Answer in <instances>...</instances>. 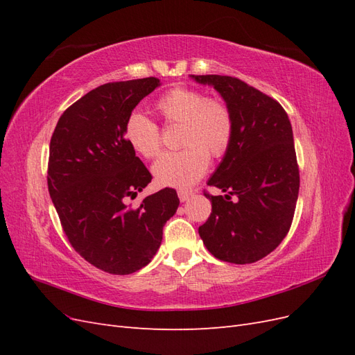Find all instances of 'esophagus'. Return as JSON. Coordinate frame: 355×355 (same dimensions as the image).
<instances>
[{
	"label": "esophagus",
	"mask_w": 355,
	"mask_h": 355,
	"mask_svg": "<svg viewBox=\"0 0 355 355\" xmlns=\"http://www.w3.org/2000/svg\"><path fill=\"white\" fill-rule=\"evenodd\" d=\"M178 197H179V200H180L182 202H185V201H188V200L192 197V191L180 189V191H178Z\"/></svg>",
	"instance_id": "1"
}]
</instances>
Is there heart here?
<instances>
[{"instance_id": "obj_1", "label": "heart", "mask_w": 355, "mask_h": 355, "mask_svg": "<svg viewBox=\"0 0 355 355\" xmlns=\"http://www.w3.org/2000/svg\"><path fill=\"white\" fill-rule=\"evenodd\" d=\"M155 110L167 124H180L176 153H166L153 166L157 184L185 188L197 182L209 167V155L222 157L231 144L234 121L228 105L207 99L200 90L176 87L157 101ZM124 137L133 151L144 158L158 154L161 141L157 124L142 112L128 115Z\"/></svg>"}]
</instances>
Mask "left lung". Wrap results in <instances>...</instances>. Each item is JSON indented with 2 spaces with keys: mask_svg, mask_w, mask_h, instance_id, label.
Listing matches in <instances>:
<instances>
[{
  "mask_svg": "<svg viewBox=\"0 0 355 355\" xmlns=\"http://www.w3.org/2000/svg\"><path fill=\"white\" fill-rule=\"evenodd\" d=\"M189 78L216 90L234 121L231 144L207 180L225 196L206 194L211 214L198 234L218 259L253 263L277 249L293 220L299 168L292 124L280 103L239 78Z\"/></svg>",
  "mask_w": 355,
  "mask_h": 355,
  "instance_id": "obj_1",
  "label": "left lung"
}]
</instances>
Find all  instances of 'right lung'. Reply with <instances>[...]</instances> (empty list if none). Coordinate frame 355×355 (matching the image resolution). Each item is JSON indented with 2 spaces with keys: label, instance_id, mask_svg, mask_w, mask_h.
Returning a JSON list of instances; mask_svg holds the SVG:
<instances>
[{
  "label": "right lung",
  "instance_id": "obj_1",
  "mask_svg": "<svg viewBox=\"0 0 355 355\" xmlns=\"http://www.w3.org/2000/svg\"><path fill=\"white\" fill-rule=\"evenodd\" d=\"M159 84L149 77L99 85L62 114L50 141L47 184L62 228L80 256L110 274L151 262L179 207L171 188L136 209L125 204L153 179L125 141V121Z\"/></svg>",
  "mask_w": 355,
  "mask_h": 355
}]
</instances>
